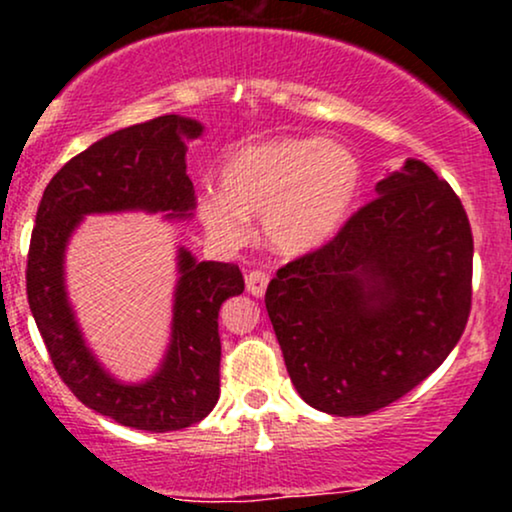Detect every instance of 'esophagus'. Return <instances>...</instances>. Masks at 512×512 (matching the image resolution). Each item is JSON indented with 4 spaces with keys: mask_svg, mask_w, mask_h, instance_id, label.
Listing matches in <instances>:
<instances>
[{
    "mask_svg": "<svg viewBox=\"0 0 512 512\" xmlns=\"http://www.w3.org/2000/svg\"><path fill=\"white\" fill-rule=\"evenodd\" d=\"M267 284H269V274L264 272V269H250L248 274H245V286H248V291L252 296H264V291H267Z\"/></svg>",
    "mask_w": 512,
    "mask_h": 512,
    "instance_id": "34e87169",
    "label": "esophagus"
}]
</instances>
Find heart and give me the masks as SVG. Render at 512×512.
Returning a JSON list of instances; mask_svg holds the SVG:
<instances>
[{"label": "heart", "mask_w": 512, "mask_h": 512, "mask_svg": "<svg viewBox=\"0 0 512 512\" xmlns=\"http://www.w3.org/2000/svg\"><path fill=\"white\" fill-rule=\"evenodd\" d=\"M221 192L199 197L204 228L226 245L248 238V216H262L269 245L305 255L337 236L361 187V166L342 144L284 137L245 146L223 163Z\"/></svg>", "instance_id": "b5f03b06"}]
</instances>
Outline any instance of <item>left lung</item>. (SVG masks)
I'll return each mask as SVG.
<instances>
[{"label": "left lung", "mask_w": 512, "mask_h": 512, "mask_svg": "<svg viewBox=\"0 0 512 512\" xmlns=\"http://www.w3.org/2000/svg\"><path fill=\"white\" fill-rule=\"evenodd\" d=\"M472 257L467 211L426 163L380 180L330 243L267 286L298 395L327 414L366 416L424 383L467 327Z\"/></svg>", "instance_id": "1"}]
</instances>
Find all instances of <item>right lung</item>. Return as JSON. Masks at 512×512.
Listing matches in <instances>:
<instances>
[{"instance_id":"1","label":"right lung","mask_w":512,"mask_h":512,"mask_svg":"<svg viewBox=\"0 0 512 512\" xmlns=\"http://www.w3.org/2000/svg\"><path fill=\"white\" fill-rule=\"evenodd\" d=\"M202 125L163 115L108 134L57 170L40 199L26 264L31 313L62 383L79 402L139 431H180L214 409L221 392L219 310L245 289L233 262H195L180 250L173 342L156 378L120 385L84 346L64 296L62 257L84 214L122 209L168 211L185 219L195 209L185 144Z\"/></svg>"}]
</instances>
